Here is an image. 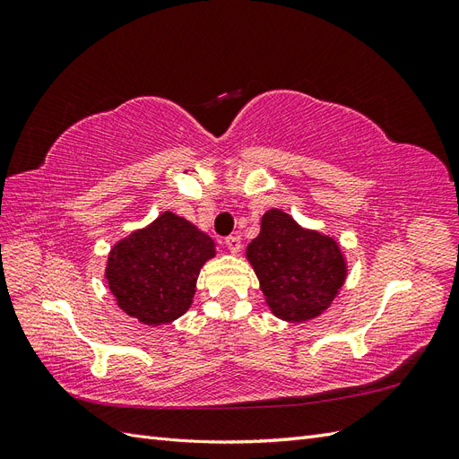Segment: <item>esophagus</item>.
Instances as JSON below:
<instances>
[{"mask_svg": "<svg viewBox=\"0 0 459 459\" xmlns=\"http://www.w3.org/2000/svg\"><path fill=\"white\" fill-rule=\"evenodd\" d=\"M226 247L231 255H238L241 251V239L238 235H230V238H226Z\"/></svg>", "mask_w": 459, "mask_h": 459, "instance_id": "34e87169", "label": "esophagus"}]
</instances>
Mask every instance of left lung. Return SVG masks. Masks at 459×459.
Instances as JSON below:
<instances>
[{
  "label": "left lung",
  "instance_id": "1",
  "mask_svg": "<svg viewBox=\"0 0 459 459\" xmlns=\"http://www.w3.org/2000/svg\"><path fill=\"white\" fill-rule=\"evenodd\" d=\"M245 256L270 312L289 324L324 314L349 275L341 243L319 230L302 228L281 208L262 214L258 238L248 243Z\"/></svg>",
  "mask_w": 459,
  "mask_h": 459
}]
</instances>
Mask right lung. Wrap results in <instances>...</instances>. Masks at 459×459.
Wrapping results in <instances>:
<instances>
[{
  "label": "right lung",
  "instance_id": "1",
  "mask_svg": "<svg viewBox=\"0 0 459 459\" xmlns=\"http://www.w3.org/2000/svg\"><path fill=\"white\" fill-rule=\"evenodd\" d=\"M214 256L206 233L164 211L110 247L105 280L124 314L149 327L166 325L189 310L201 268Z\"/></svg>",
  "mask_w": 459,
  "mask_h": 459
}]
</instances>
